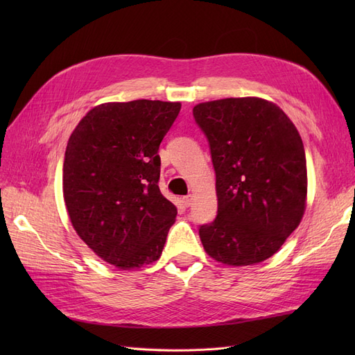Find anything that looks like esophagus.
I'll list each match as a JSON object with an SVG mask.
<instances>
[{
	"instance_id": "obj_1",
	"label": "esophagus",
	"mask_w": 355,
	"mask_h": 355,
	"mask_svg": "<svg viewBox=\"0 0 355 355\" xmlns=\"http://www.w3.org/2000/svg\"><path fill=\"white\" fill-rule=\"evenodd\" d=\"M182 202L185 204V207H189L191 204H192V196H185V197H182Z\"/></svg>"
}]
</instances>
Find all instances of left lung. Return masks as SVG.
I'll return each instance as SVG.
<instances>
[{
    "label": "left lung",
    "instance_id": "obj_1",
    "mask_svg": "<svg viewBox=\"0 0 355 355\" xmlns=\"http://www.w3.org/2000/svg\"><path fill=\"white\" fill-rule=\"evenodd\" d=\"M216 173L218 214L201 225L214 261L244 266L271 257L305 211L306 158L290 118L272 102L228 98L192 110Z\"/></svg>",
    "mask_w": 355,
    "mask_h": 355
}]
</instances>
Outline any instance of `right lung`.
Returning <instances> with one entry per match:
<instances>
[{
	"mask_svg": "<svg viewBox=\"0 0 355 355\" xmlns=\"http://www.w3.org/2000/svg\"><path fill=\"white\" fill-rule=\"evenodd\" d=\"M179 102L102 103L72 132L63 161V197L72 227L120 270L155 262L178 209L158 188V148Z\"/></svg>",
	"mask_w": 355,
	"mask_h": 355,
	"instance_id": "right-lung-1",
	"label": "right lung"
}]
</instances>
